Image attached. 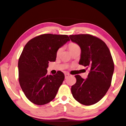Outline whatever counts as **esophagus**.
Returning a JSON list of instances; mask_svg holds the SVG:
<instances>
[{
	"label": "esophagus",
	"instance_id": "esophagus-1",
	"mask_svg": "<svg viewBox=\"0 0 126 126\" xmlns=\"http://www.w3.org/2000/svg\"><path fill=\"white\" fill-rule=\"evenodd\" d=\"M69 76H70V75L69 74H66V73L65 74V79H67Z\"/></svg>",
	"mask_w": 126,
	"mask_h": 126
}]
</instances>
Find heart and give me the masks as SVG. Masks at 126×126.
I'll return each mask as SVG.
<instances>
[{"instance_id":"obj_1","label":"heart","mask_w":126,"mask_h":126,"mask_svg":"<svg viewBox=\"0 0 126 126\" xmlns=\"http://www.w3.org/2000/svg\"><path fill=\"white\" fill-rule=\"evenodd\" d=\"M79 46L77 45V44H76L75 43H70L69 44V47L70 50L71 51V50H73V48H74L75 47H77ZM62 50V48H60L57 50V55H58L61 52V51Z\"/></svg>"}]
</instances>
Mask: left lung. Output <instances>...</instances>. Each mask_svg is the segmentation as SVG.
<instances>
[{
    "mask_svg": "<svg viewBox=\"0 0 126 126\" xmlns=\"http://www.w3.org/2000/svg\"><path fill=\"white\" fill-rule=\"evenodd\" d=\"M70 40L80 46L79 64L90 69L87 78L75 75L71 86L73 97L81 104L91 105L102 99L111 83L114 64L109 48L101 39L90 34L70 35Z\"/></svg>",
    "mask_w": 126,
    "mask_h": 126,
    "instance_id": "obj_1",
    "label": "left lung"
}]
</instances>
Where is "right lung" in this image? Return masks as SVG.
Listing matches in <instances>:
<instances>
[{"mask_svg":"<svg viewBox=\"0 0 126 126\" xmlns=\"http://www.w3.org/2000/svg\"><path fill=\"white\" fill-rule=\"evenodd\" d=\"M70 39L66 35L45 34L29 40L19 57L18 80L28 100L36 105L50 102L64 80L61 71L47 74L49 62H55L57 52Z\"/></svg>","mask_w":126,"mask_h":126,"instance_id":"right-lung-1","label":"right lung"}]
</instances>
